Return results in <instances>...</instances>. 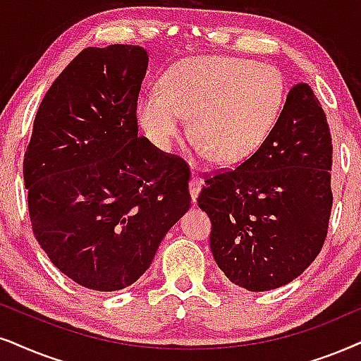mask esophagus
Masks as SVG:
<instances>
[{
  "label": "esophagus",
  "mask_w": 361,
  "mask_h": 361,
  "mask_svg": "<svg viewBox=\"0 0 361 361\" xmlns=\"http://www.w3.org/2000/svg\"><path fill=\"white\" fill-rule=\"evenodd\" d=\"M202 186H203L202 178L191 176V180H190V195H191V202H193V203H196V198H198L200 191H202Z\"/></svg>",
  "instance_id": "1"
}]
</instances>
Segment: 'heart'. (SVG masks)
I'll return each mask as SVG.
<instances>
[{"mask_svg": "<svg viewBox=\"0 0 361 361\" xmlns=\"http://www.w3.org/2000/svg\"><path fill=\"white\" fill-rule=\"evenodd\" d=\"M285 81L275 68L231 56L191 58L163 76L159 94L140 99L138 121L168 149L191 116L190 133L220 165L248 159L275 126Z\"/></svg>", "mask_w": 361, "mask_h": 361, "instance_id": "1", "label": "heart"}]
</instances>
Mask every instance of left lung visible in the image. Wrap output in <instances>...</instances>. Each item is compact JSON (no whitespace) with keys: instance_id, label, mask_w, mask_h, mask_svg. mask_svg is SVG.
Masks as SVG:
<instances>
[{"instance_id":"8db88e82","label":"left lung","mask_w":361,"mask_h":361,"mask_svg":"<svg viewBox=\"0 0 361 361\" xmlns=\"http://www.w3.org/2000/svg\"><path fill=\"white\" fill-rule=\"evenodd\" d=\"M331 154L325 111L300 83L257 153L207 178L198 207L212 220L209 246L228 280L268 291L312 264L331 213Z\"/></svg>"}]
</instances>
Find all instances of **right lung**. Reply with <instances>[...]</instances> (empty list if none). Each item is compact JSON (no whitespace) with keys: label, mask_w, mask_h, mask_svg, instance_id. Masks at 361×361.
Wrapping results in <instances>:
<instances>
[{"label":"right lung","mask_w":361,"mask_h":361,"mask_svg":"<svg viewBox=\"0 0 361 361\" xmlns=\"http://www.w3.org/2000/svg\"><path fill=\"white\" fill-rule=\"evenodd\" d=\"M147 68L141 47L83 49L44 94L25 153L36 240L90 290L133 285L191 204L188 165L138 136Z\"/></svg>","instance_id":"add662e5"}]
</instances>
